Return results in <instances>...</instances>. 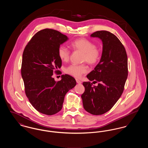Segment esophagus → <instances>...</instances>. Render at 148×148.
Masks as SVG:
<instances>
[{
	"instance_id": "esophagus-1",
	"label": "esophagus",
	"mask_w": 148,
	"mask_h": 148,
	"mask_svg": "<svg viewBox=\"0 0 148 148\" xmlns=\"http://www.w3.org/2000/svg\"><path fill=\"white\" fill-rule=\"evenodd\" d=\"M76 82H77V84H82V82L80 81V80H79V79H76Z\"/></svg>"
}]
</instances>
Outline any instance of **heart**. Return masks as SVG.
Here are the masks:
<instances>
[{"mask_svg": "<svg viewBox=\"0 0 148 148\" xmlns=\"http://www.w3.org/2000/svg\"><path fill=\"white\" fill-rule=\"evenodd\" d=\"M71 45L74 50L83 52V62L93 65L98 61L100 56L99 50L91 41L85 38H79L71 42ZM58 54L63 62H66L69 59L71 51L64 45H60L58 50ZM65 71L71 76L80 77L83 74L88 71V68L84 64H71L65 68Z\"/></svg>", "mask_w": 148, "mask_h": 148, "instance_id": "obj_1", "label": "heart"}]
</instances>
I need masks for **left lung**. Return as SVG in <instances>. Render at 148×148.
<instances>
[{
    "instance_id": "1",
    "label": "left lung",
    "mask_w": 148,
    "mask_h": 148,
    "mask_svg": "<svg viewBox=\"0 0 148 148\" xmlns=\"http://www.w3.org/2000/svg\"><path fill=\"white\" fill-rule=\"evenodd\" d=\"M90 36L98 38L103 43L100 62L86 76L98 84L83 82L85 92L81 97L85 110L98 115L110 110L121 97L127 77V58L122 43L110 32L97 31Z\"/></svg>"
}]
</instances>
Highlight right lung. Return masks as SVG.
Listing matches in <instances>:
<instances>
[{
    "label": "right lung",
    "instance_id": "obj_1",
    "mask_svg": "<svg viewBox=\"0 0 148 148\" xmlns=\"http://www.w3.org/2000/svg\"><path fill=\"white\" fill-rule=\"evenodd\" d=\"M68 39L58 31L45 29L33 36L23 51L21 74L25 94L33 106L44 114L58 113L65 94L77 84L68 74L62 75L59 82L52 77L62 66L58 48Z\"/></svg>",
    "mask_w": 148,
    "mask_h": 148
}]
</instances>
